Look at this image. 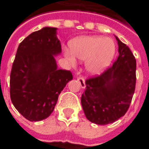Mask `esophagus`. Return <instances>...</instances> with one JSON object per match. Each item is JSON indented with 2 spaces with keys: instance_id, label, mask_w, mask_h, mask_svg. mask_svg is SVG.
I'll return each instance as SVG.
<instances>
[{
  "instance_id": "1",
  "label": "esophagus",
  "mask_w": 149,
  "mask_h": 149,
  "mask_svg": "<svg viewBox=\"0 0 149 149\" xmlns=\"http://www.w3.org/2000/svg\"><path fill=\"white\" fill-rule=\"evenodd\" d=\"M77 81H79L80 83V85L82 88H85V81H84V79L82 77H78Z\"/></svg>"
}]
</instances>
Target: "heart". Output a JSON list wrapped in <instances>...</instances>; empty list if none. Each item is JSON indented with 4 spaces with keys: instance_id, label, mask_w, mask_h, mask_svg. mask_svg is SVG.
Returning a JSON list of instances; mask_svg holds the SVG:
<instances>
[{
    "instance_id": "obj_1",
    "label": "heart",
    "mask_w": 149,
    "mask_h": 149,
    "mask_svg": "<svg viewBox=\"0 0 149 149\" xmlns=\"http://www.w3.org/2000/svg\"><path fill=\"white\" fill-rule=\"evenodd\" d=\"M65 56L71 65L77 63V57L85 61L87 71L93 75L100 74L108 68L114 58L116 45L110 38L97 36L81 37L72 40Z\"/></svg>"
}]
</instances>
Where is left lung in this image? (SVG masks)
I'll list each match as a JSON object with an SVG mask.
<instances>
[{
  "instance_id": "obj_1",
  "label": "left lung",
  "mask_w": 149,
  "mask_h": 149,
  "mask_svg": "<svg viewBox=\"0 0 149 149\" xmlns=\"http://www.w3.org/2000/svg\"><path fill=\"white\" fill-rule=\"evenodd\" d=\"M119 56L101 74L85 81L81 104L89 121L104 125L125 115L136 88V61L131 50L116 37Z\"/></svg>"
}]
</instances>
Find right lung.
Returning <instances> with one entry per match:
<instances>
[{
    "label": "right lung",
    "instance_id": "add662e5",
    "mask_svg": "<svg viewBox=\"0 0 149 149\" xmlns=\"http://www.w3.org/2000/svg\"><path fill=\"white\" fill-rule=\"evenodd\" d=\"M56 28L33 32L18 46L10 73V98L16 109L30 121L47 118L58 97L72 79L58 69L54 56L61 52Z\"/></svg>",
    "mask_w": 149,
    "mask_h": 149
}]
</instances>
